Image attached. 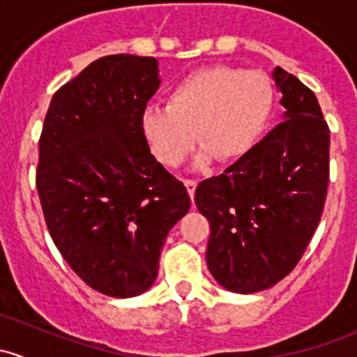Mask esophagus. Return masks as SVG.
Returning a JSON list of instances; mask_svg holds the SVG:
<instances>
[{
	"mask_svg": "<svg viewBox=\"0 0 357 357\" xmlns=\"http://www.w3.org/2000/svg\"><path fill=\"white\" fill-rule=\"evenodd\" d=\"M185 186H186V190H188L190 197H192V200H193V197H195L197 181H193V179H186V181H185Z\"/></svg>",
	"mask_w": 357,
	"mask_h": 357,
	"instance_id": "esophagus-1",
	"label": "esophagus"
}]
</instances>
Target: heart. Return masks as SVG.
I'll return each instance as SVG.
<instances>
[{
    "label": "heart",
    "instance_id": "b5f03b06",
    "mask_svg": "<svg viewBox=\"0 0 357 357\" xmlns=\"http://www.w3.org/2000/svg\"><path fill=\"white\" fill-rule=\"evenodd\" d=\"M275 103V88L261 70L214 66L190 72L167 95V105L143 112L150 150L165 165H179L195 143V167L215 157L236 160L261 136Z\"/></svg>",
    "mask_w": 357,
    "mask_h": 357
}]
</instances>
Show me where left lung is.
Listing matches in <instances>:
<instances>
[{
    "label": "left lung",
    "instance_id": "left-lung-1",
    "mask_svg": "<svg viewBox=\"0 0 357 357\" xmlns=\"http://www.w3.org/2000/svg\"><path fill=\"white\" fill-rule=\"evenodd\" d=\"M273 81L283 95L280 124L195 192L211 225L207 268L235 294L266 290L289 275L326 199L330 129L318 98L282 67H275Z\"/></svg>",
    "mask_w": 357,
    "mask_h": 357
}]
</instances>
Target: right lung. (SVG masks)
<instances>
[{"label": "right lung", "instance_id": "obj_1", "mask_svg": "<svg viewBox=\"0 0 357 357\" xmlns=\"http://www.w3.org/2000/svg\"><path fill=\"white\" fill-rule=\"evenodd\" d=\"M158 84L153 56L95 60L53 95L39 138L36 186L50 235L75 275L109 297L155 283L165 238L190 211L142 129Z\"/></svg>", "mask_w": 357, "mask_h": 357}]
</instances>
